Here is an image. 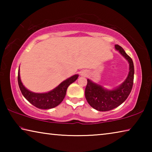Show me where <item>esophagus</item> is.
Instances as JSON below:
<instances>
[{
	"label": "esophagus",
	"mask_w": 152,
	"mask_h": 152,
	"mask_svg": "<svg viewBox=\"0 0 152 152\" xmlns=\"http://www.w3.org/2000/svg\"><path fill=\"white\" fill-rule=\"evenodd\" d=\"M82 75H83V76H86L87 74H86L85 72H84V73H82Z\"/></svg>",
	"instance_id": "34e87169"
}]
</instances>
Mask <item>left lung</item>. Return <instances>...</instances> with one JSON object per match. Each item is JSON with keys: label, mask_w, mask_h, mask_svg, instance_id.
<instances>
[{"label": "left lung", "mask_w": 152, "mask_h": 152, "mask_svg": "<svg viewBox=\"0 0 152 152\" xmlns=\"http://www.w3.org/2000/svg\"><path fill=\"white\" fill-rule=\"evenodd\" d=\"M115 49L127 59L129 64V72L125 82L118 88L109 91L94 83L89 79L87 80L85 88L86 99L92 108L99 111H108L119 107L127 99L133 88L134 66L132 59L120 45H115Z\"/></svg>", "instance_id": "1"}]
</instances>
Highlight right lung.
Segmentation results:
<instances>
[{"label": "right lung", "instance_id": "right-lung-1", "mask_svg": "<svg viewBox=\"0 0 152 152\" xmlns=\"http://www.w3.org/2000/svg\"><path fill=\"white\" fill-rule=\"evenodd\" d=\"M78 75H74L61 82L58 86L47 93H35L25 88L20 81L19 68L18 71V84L22 94L31 104L42 109H50L57 107L63 101L66 96L69 85L78 78Z\"/></svg>", "mask_w": 152, "mask_h": 152}]
</instances>
